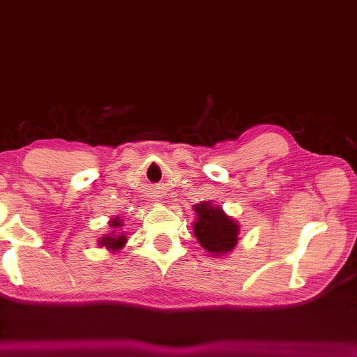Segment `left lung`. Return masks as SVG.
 <instances>
[{"label":"left lung","mask_w":357,"mask_h":357,"mask_svg":"<svg viewBox=\"0 0 357 357\" xmlns=\"http://www.w3.org/2000/svg\"><path fill=\"white\" fill-rule=\"evenodd\" d=\"M193 208L198 217L193 222V231L199 245L213 256H224L234 250L240 234L238 222L209 201L195 204Z\"/></svg>","instance_id":"1"}]
</instances>
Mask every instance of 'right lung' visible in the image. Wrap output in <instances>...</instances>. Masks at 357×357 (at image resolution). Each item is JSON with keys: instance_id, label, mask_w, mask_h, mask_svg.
<instances>
[{"instance_id": "1", "label": "right lung", "mask_w": 357, "mask_h": 357, "mask_svg": "<svg viewBox=\"0 0 357 357\" xmlns=\"http://www.w3.org/2000/svg\"><path fill=\"white\" fill-rule=\"evenodd\" d=\"M122 225H123V224H122L121 217H114V219H112V220L109 222V227H112V231H111V234L105 235V236H101L100 243H98V245L105 246L106 250L114 251V252L121 250V248L127 243V236H126V235H123V234H117V230L121 229Z\"/></svg>"}]
</instances>
